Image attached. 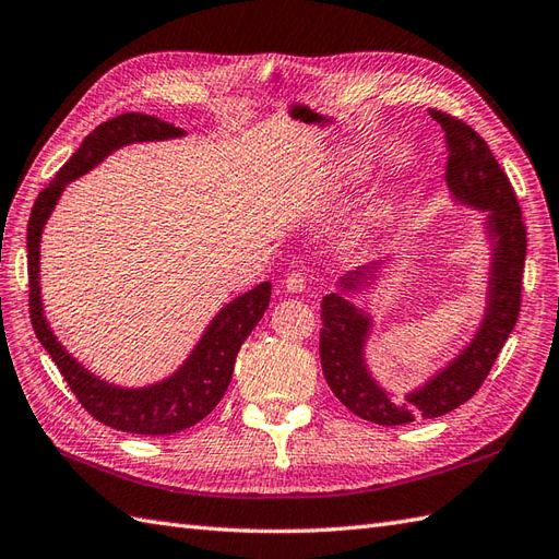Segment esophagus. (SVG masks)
Here are the masks:
<instances>
[{
    "label": "esophagus",
    "instance_id": "obj_1",
    "mask_svg": "<svg viewBox=\"0 0 559 559\" xmlns=\"http://www.w3.org/2000/svg\"><path fill=\"white\" fill-rule=\"evenodd\" d=\"M284 289L289 294H301L306 289V275L304 272H292V275L284 280Z\"/></svg>",
    "mask_w": 559,
    "mask_h": 559
}]
</instances>
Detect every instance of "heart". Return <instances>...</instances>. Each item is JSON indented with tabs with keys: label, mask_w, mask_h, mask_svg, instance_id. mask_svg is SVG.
I'll return each mask as SVG.
<instances>
[{
	"label": "heart",
	"mask_w": 559,
	"mask_h": 559,
	"mask_svg": "<svg viewBox=\"0 0 559 559\" xmlns=\"http://www.w3.org/2000/svg\"><path fill=\"white\" fill-rule=\"evenodd\" d=\"M368 175H370V165L361 153H344V155L330 157L328 163L313 175L311 186L320 193H334L366 181ZM394 213H396V203L392 198H378V201L370 203L364 213L356 217L352 227L354 239L376 237L378 231H382L390 225Z\"/></svg>",
	"instance_id": "obj_1"
}]
</instances>
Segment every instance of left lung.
Instances as JSON below:
<instances>
[{
    "label": "left lung",
    "mask_w": 559,
    "mask_h": 559,
    "mask_svg": "<svg viewBox=\"0 0 559 559\" xmlns=\"http://www.w3.org/2000/svg\"><path fill=\"white\" fill-rule=\"evenodd\" d=\"M430 117L440 123L448 141L450 159L444 179L452 201L486 213L483 234L490 251L486 306L474 337L424 384L396 396L382 388L368 366L366 346L376 320L354 301V296L376 292L384 267L390 265V255L337 280V289L320 304L322 376L352 414L378 426L438 418L468 402L488 378L495 358L516 325L522 306L526 229L512 183L492 157L488 143L468 123L436 109H430Z\"/></svg>",
    "instance_id": "left-lung-1"
}]
</instances>
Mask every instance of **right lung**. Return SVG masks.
I'll return each instance as SVG.
<instances>
[{"label":"right lung","mask_w":559,"mask_h":559,"mask_svg":"<svg viewBox=\"0 0 559 559\" xmlns=\"http://www.w3.org/2000/svg\"><path fill=\"white\" fill-rule=\"evenodd\" d=\"M183 135L186 131L175 123L141 111H129L100 123L85 135L79 151L37 195L28 219V287L35 337L52 356L59 373L64 376L85 412L109 428L135 432V436H171L195 426L213 412L229 388L241 344L267 311L272 284L260 282L222 306L175 373L143 388H121L79 364L49 328L40 294V239L49 215L73 179L88 175L123 145L183 139Z\"/></svg>","instance_id":"right-lung-1"}]
</instances>
